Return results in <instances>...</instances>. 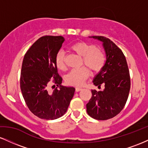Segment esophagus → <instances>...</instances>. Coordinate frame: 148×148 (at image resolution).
I'll return each instance as SVG.
<instances>
[{
    "label": "esophagus",
    "mask_w": 148,
    "mask_h": 148,
    "mask_svg": "<svg viewBox=\"0 0 148 148\" xmlns=\"http://www.w3.org/2000/svg\"><path fill=\"white\" fill-rule=\"evenodd\" d=\"M81 90H83L82 88H79V87L76 88V92H79V91H81Z\"/></svg>",
    "instance_id": "obj_1"
}]
</instances>
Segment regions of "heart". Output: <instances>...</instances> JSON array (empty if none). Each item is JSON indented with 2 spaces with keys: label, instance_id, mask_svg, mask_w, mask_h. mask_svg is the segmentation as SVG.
I'll return each mask as SVG.
<instances>
[{
  "label": "heart",
  "instance_id": "b5f03b06",
  "mask_svg": "<svg viewBox=\"0 0 148 148\" xmlns=\"http://www.w3.org/2000/svg\"><path fill=\"white\" fill-rule=\"evenodd\" d=\"M71 49L80 56H82L81 64H85L93 72H99L103 68L106 62L104 52L99 47L92 44L79 42L71 47ZM55 63L57 68L64 70V54L62 51H59L55 58ZM90 75V71L86 67L72 69L66 76L65 81L67 84L74 86H81L86 82Z\"/></svg>",
  "mask_w": 148,
  "mask_h": 148
}]
</instances>
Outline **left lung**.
Instances as JSON below:
<instances>
[{"label": "left lung", "mask_w": 148, "mask_h": 148, "mask_svg": "<svg viewBox=\"0 0 148 148\" xmlns=\"http://www.w3.org/2000/svg\"><path fill=\"white\" fill-rule=\"evenodd\" d=\"M92 37L103 42L106 62L93 81L95 86L99 89L103 86V90H92L86 108L92 118L106 120L119 114L126 104L131 86L130 71L123 52L114 42L106 37Z\"/></svg>", "instance_id": "left-lung-1"}]
</instances>
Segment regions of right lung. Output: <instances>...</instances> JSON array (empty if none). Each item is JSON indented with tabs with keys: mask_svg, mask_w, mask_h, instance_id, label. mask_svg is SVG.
Instances as JSON below:
<instances>
[{
	"mask_svg": "<svg viewBox=\"0 0 148 148\" xmlns=\"http://www.w3.org/2000/svg\"><path fill=\"white\" fill-rule=\"evenodd\" d=\"M64 40L62 36L41 37L27 51L22 62V95L30 111L41 119L55 120L62 116L75 92L74 88L61 85L62 78L55 63ZM51 82L54 84L53 92L48 90Z\"/></svg>",
	"mask_w": 148,
	"mask_h": 148,
	"instance_id": "add662e5",
	"label": "right lung"
}]
</instances>
